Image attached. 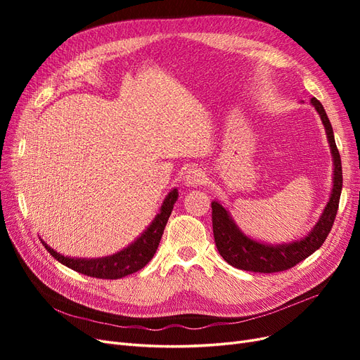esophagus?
<instances>
[{
  "mask_svg": "<svg viewBox=\"0 0 360 360\" xmlns=\"http://www.w3.org/2000/svg\"><path fill=\"white\" fill-rule=\"evenodd\" d=\"M205 179V174L201 168H197V167H192L189 168L186 172H184V183L188 184V186H198V184H201Z\"/></svg>",
  "mask_w": 360,
  "mask_h": 360,
  "instance_id": "34e87169",
  "label": "esophagus"
}]
</instances>
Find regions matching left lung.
I'll use <instances>...</instances> for the list:
<instances>
[{
	"instance_id": "left-lung-1",
	"label": "left lung",
	"mask_w": 360,
	"mask_h": 360,
	"mask_svg": "<svg viewBox=\"0 0 360 360\" xmlns=\"http://www.w3.org/2000/svg\"><path fill=\"white\" fill-rule=\"evenodd\" d=\"M303 102V101H302ZM309 105L314 108L321 118L326 130V138L330 147V155L333 162L332 172V191L328 204L323 209L319 221L315 222L312 230L300 238L282 243H267L257 240V238L246 234L237 225L231 212L221 201H212V222L213 236L217 250L228 264L248 271H258V274H274L296 266L304 258L312 255L315 250L321 248L326 237L330 233L335 216L340 204L342 189V167L340 151L335 144L333 129L326 114L323 105L312 97Z\"/></svg>"
}]
</instances>
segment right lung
<instances>
[{"instance_id": "add662e5", "label": "right lung", "mask_w": 360, "mask_h": 360, "mask_svg": "<svg viewBox=\"0 0 360 360\" xmlns=\"http://www.w3.org/2000/svg\"><path fill=\"white\" fill-rule=\"evenodd\" d=\"M179 198V189L172 188L169 193L163 200L159 213L155 216V219L150 222L146 230L141 233L135 240L118 250L115 254L97 258H76L68 257L57 252L56 249L51 248L41 237H39L43 246L46 248L48 252L60 261L61 264L78 271V274L99 278V279H120L127 275H132L135 271L143 269L148 261L156 254V249L162 238L163 230L168 222V217L172 212V207Z\"/></svg>"}]
</instances>
